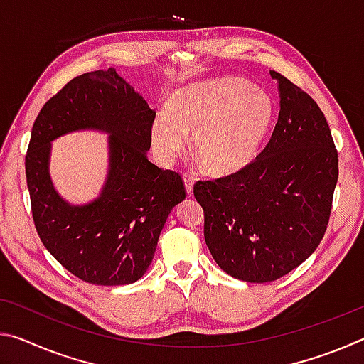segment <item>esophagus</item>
<instances>
[{
    "instance_id": "34e87169",
    "label": "esophagus",
    "mask_w": 364,
    "mask_h": 364,
    "mask_svg": "<svg viewBox=\"0 0 364 364\" xmlns=\"http://www.w3.org/2000/svg\"><path fill=\"white\" fill-rule=\"evenodd\" d=\"M183 181H184V188H186V194L188 196H193V193H194V180H193V176L188 175V173H184L183 175Z\"/></svg>"
}]
</instances>
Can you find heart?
<instances>
[{
  "label": "heart",
  "mask_w": 364,
  "mask_h": 364,
  "mask_svg": "<svg viewBox=\"0 0 364 364\" xmlns=\"http://www.w3.org/2000/svg\"><path fill=\"white\" fill-rule=\"evenodd\" d=\"M274 119L271 97L241 78L193 83L170 96L167 114L151 125V146L170 165L186 149L208 175H236L254 162Z\"/></svg>",
  "instance_id": "obj_1"
}]
</instances>
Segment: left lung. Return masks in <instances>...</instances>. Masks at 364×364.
Masks as SVG:
<instances>
[{"instance_id": "obj_1", "label": "left lung", "mask_w": 364, "mask_h": 364, "mask_svg": "<svg viewBox=\"0 0 364 364\" xmlns=\"http://www.w3.org/2000/svg\"><path fill=\"white\" fill-rule=\"evenodd\" d=\"M279 115L247 168L197 181L205 244L232 278L269 282L297 268L321 242L338 176L337 151L318 104L281 73Z\"/></svg>"}]
</instances>
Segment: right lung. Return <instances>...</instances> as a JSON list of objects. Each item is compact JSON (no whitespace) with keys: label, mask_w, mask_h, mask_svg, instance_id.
<instances>
[{"label":"right lung","mask_w":364,"mask_h":364,"mask_svg":"<svg viewBox=\"0 0 364 364\" xmlns=\"http://www.w3.org/2000/svg\"><path fill=\"white\" fill-rule=\"evenodd\" d=\"M156 110L115 69L70 80L41 107L26 156L35 228L49 254L85 282H136L154 258L160 231L186 197L181 176L147 159ZM75 131L108 137V175L96 200L70 205L48 173L52 141Z\"/></svg>","instance_id":"add662e5"}]
</instances>
